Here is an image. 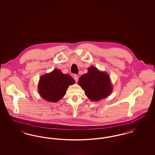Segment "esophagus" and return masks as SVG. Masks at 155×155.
<instances>
[{
    "mask_svg": "<svg viewBox=\"0 0 155 155\" xmlns=\"http://www.w3.org/2000/svg\"><path fill=\"white\" fill-rule=\"evenodd\" d=\"M78 78H79V77L77 75V74H75L74 75V79L75 80V81L76 82H77L78 80Z\"/></svg>",
    "mask_w": 155,
    "mask_h": 155,
    "instance_id": "34e87169",
    "label": "esophagus"
}]
</instances>
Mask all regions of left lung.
<instances>
[{
    "label": "left lung",
    "mask_w": 155,
    "mask_h": 155,
    "mask_svg": "<svg viewBox=\"0 0 155 155\" xmlns=\"http://www.w3.org/2000/svg\"><path fill=\"white\" fill-rule=\"evenodd\" d=\"M78 84L90 100L99 101L109 96L113 90L109 75L99 71L95 67H90L88 73L81 76Z\"/></svg>",
    "instance_id": "1"
}]
</instances>
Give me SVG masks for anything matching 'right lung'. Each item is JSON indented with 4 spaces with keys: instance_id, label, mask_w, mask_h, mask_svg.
I'll return each mask as SVG.
<instances>
[{
    "instance_id": "right-lung-1",
    "label": "right lung",
    "mask_w": 155,
    "mask_h": 155,
    "mask_svg": "<svg viewBox=\"0 0 155 155\" xmlns=\"http://www.w3.org/2000/svg\"><path fill=\"white\" fill-rule=\"evenodd\" d=\"M74 83V79L70 75L63 74L60 70L54 69L40 78L38 91L45 100L56 102L66 95L68 86Z\"/></svg>"
}]
</instances>
